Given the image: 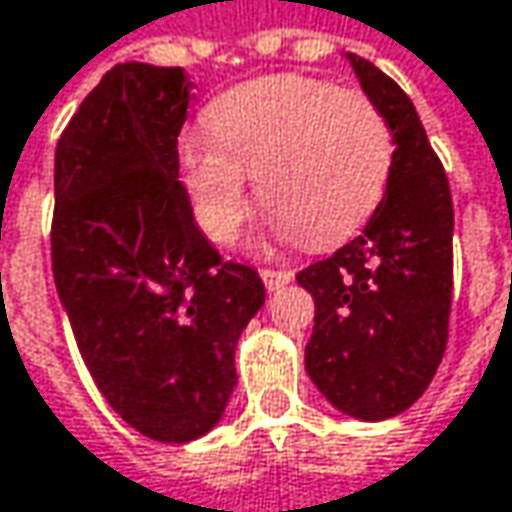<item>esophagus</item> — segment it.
Segmentation results:
<instances>
[{
  "instance_id": "obj_1",
  "label": "esophagus",
  "mask_w": 512,
  "mask_h": 512,
  "mask_svg": "<svg viewBox=\"0 0 512 512\" xmlns=\"http://www.w3.org/2000/svg\"><path fill=\"white\" fill-rule=\"evenodd\" d=\"M291 279H294L291 271H274V268H265V271H262V282H265V288H268V291H276V288L288 285Z\"/></svg>"
}]
</instances>
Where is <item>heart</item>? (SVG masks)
<instances>
[{"mask_svg": "<svg viewBox=\"0 0 512 512\" xmlns=\"http://www.w3.org/2000/svg\"><path fill=\"white\" fill-rule=\"evenodd\" d=\"M177 163L212 241H230L247 221L256 174L271 227L326 247L352 236L382 201L393 133L367 95L285 72L218 95L209 130L180 139Z\"/></svg>", "mask_w": 512, "mask_h": 512, "instance_id": "b5f03b06", "label": "heart"}]
</instances>
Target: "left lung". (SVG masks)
Segmentation results:
<instances>
[{
    "mask_svg": "<svg viewBox=\"0 0 512 512\" xmlns=\"http://www.w3.org/2000/svg\"><path fill=\"white\" fill-rule=\"evenodd\" d=\"M347 60L390 125L393 168L364 233L297 282L314 297L309 379L338 411L376 422L411 408L443 361L455 209L411 98L370 60Z\"/></svg>",
    "mask_w": 512,
    "mask_h": 512,
    "instance_id": "1",
    "label": "left lung"
}]
</instances>
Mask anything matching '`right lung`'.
I'll use <instances>...</instances> for the list:
<instances>
[{
	"label": "right lung",
	"instance_id": "right-lung-1",
	"mask_svg": "<svg viewBox=\"0 0 512 512\" xmlns=\"http://www.w3.org/2000/svg\"><path fill=\"white\" fill-rule=\"evenodd\" d=\"M192 81L119 63L55 151L52 271L92 382L139 434L189 443L221 420L236 344L265 303L250 265L198 230L177 180Z\"/></svg>",
	"mask_w": 512,
	"mask_h": 512
}]
</instances>
